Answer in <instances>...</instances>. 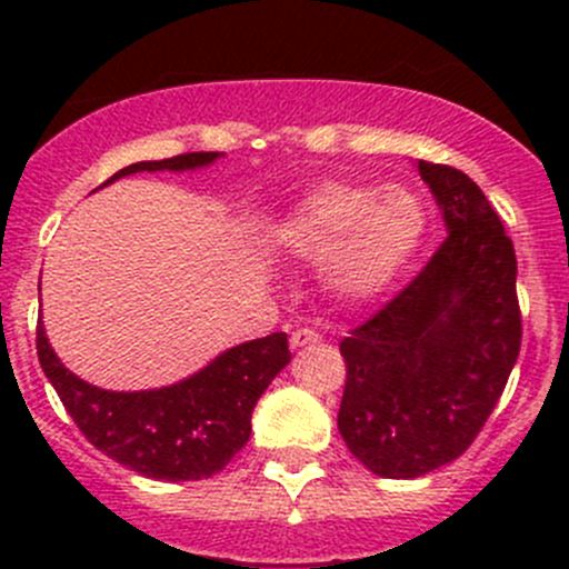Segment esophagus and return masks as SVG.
Masks as SVG:
<instances>
[{
    "label": "esophagus",
    "mask_w": 569,
    "mask_h": 569,
    "mask_svg": "<svg viewBox=\"0 0 569 569\" xmlns=\"http://www.w3.org/2000/svg\"><path fill=\"white\" fill-rule=\"evenodd\" d=\"M321 336L313 327H300V330L291 332V349H302V347H313L319 343Z\"/></svg>",
    "instance_id": "1"
}]
</instances>
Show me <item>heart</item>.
<instances>
[{
    "label": "heart",
    "mask_w": 569,
    "mask_h": 569,
    "mask_svg": "<svg viewBox=\"0 0 569 569\" xmlns=\"http://www.w3.org/2000/svg\"><path fill=\"white\" fill-rule=\"evenodd\" d=\"M427 233V206L412 189L321 181L295 200L272 242L297 261L327 258V283L347 300H371L391 289Z\"/></svg>",
    "instance_id": "obj_1"
}]
</instances>
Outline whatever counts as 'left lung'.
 Listing matches in <instances>:
<instances>
[{
  "label": "left lung",
  "mask_w": 569,
  "mask_h": 569,
  "mask_svg": "<svg viewBox=\"0 0 569 569\" xmlns=\"http://www.w3.org/2000/svg\"><path fill=\"white\" fill-rule=\"evenodd\" d=\"M449 237L427 267L341 341L338 432L371 473L418 479L462 455L520 352L518 258L476 181L418 162Z\"/></svg>",
  "instance_id": "8db88e82"
}]
</instances>
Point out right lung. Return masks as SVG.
I'll list each match as a JSON object with an SVG mask.
<instances>
[{
    "instance_id": "1",
    "label": "right lung",
    "mask_w": 569,
    "mask_h": 569,
    "mask_svg": "<svg viewBox=\"0 0 569 569\" xmlns=\"http://www.w3.org/2000/svg\"><path fill=\"white\" fill-rule=\"evenodd\" d=\"M222 153H178L137 162L114 178L153 170L206 168ZM104 183V187H107ZM38 360L79 432L114 462L159 481H198L220 473L250 440L252 407L291 360L286 332L239 343L206 369L157 391H104L60 363L38 321Z\"/></svg>"
}]
</instances>
